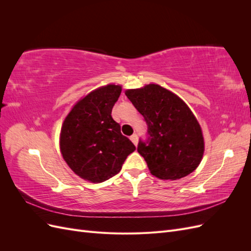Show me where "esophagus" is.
Wrapping results in <instances>:
<instances>
[{"mask_svg": "<svg viewBox=\"0 0 251 251\" xmlns=\"http://www.w3.org/2000/svg\"><path fill=\"white\" fill-rule=\"evenodd\" d=\"M130 139L132 140V142L135 144V146H137V143H138V136H137V134H133L131 136Z\"/></svg>", "mask_w": 251, "mask_h": 251, "instance_id": "esophagus-1", "label": "esophagus"}]
</instances>
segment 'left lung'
I'll return each mask as SVG.
<instances>
[{"instance_id": "obj_1", "label": "left lung", "mask_w": 251, "mask_h": 251, "mask_svg": "<svg viewBox=\"0 0 251 251\" xmlns=\"http://www.w3.org/2000/svg\"><path fill=\"white\" fill-rule=\"evenodd\" d=\"M126 95L148 126L147 138L137 151L151 175L177 180L193 173L201 162L204 139L201 127L186 103L159 85L126 90Z\"/></svg>"}]
</instances>
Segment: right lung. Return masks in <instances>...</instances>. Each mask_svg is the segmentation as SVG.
<instances>
[{
    "label": "right lung",
    "instance_id": "right-lung-1",
    "mask_svg": "<svg viewBox=\"0 0 251 251\" xmlns=\"http://www.w3.org/2000/svg\"><path fill=\"white\" fill-rule=\"evenodd\" d=\"M121 87L108 85L88 94L74 105L60 131V151L70 169L94 183L115 176L136 150L112 118Z\"/></svg>",
    "mask_w": 251,
    "mask_h": 251
}]
</instances>
